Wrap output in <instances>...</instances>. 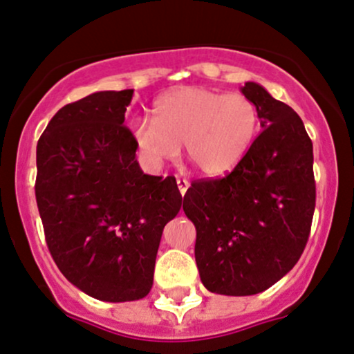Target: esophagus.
<instances>
[{
    "label": "esophagus",
    "instance_id": "1",
    "mask_svg": "<svg viewBox=\"0 0 354 354\" xmlns=\"http://www.w3.org/2000/svg\"><path fill=\"white\" fill-rule=\"evenodd\" d=\"M177 187H178V192H180L182 197H184L187 190H189V180H185V178H177Z\"/></svg>",
    "mask_w": 354,
    "mask_h": 354
}]
</instances>
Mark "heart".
I'll list each match as a JSON object with an SVG mask.
<instances>
[{
  "instance_id": "heart-1",
  "label": "heart",
  "mask_w": 354,
  "mask_h": 354,
  "mask_svg": "<svg viewBox=\"0 0 354 354\" xmlns=\"http://www.w3.org/2000/svg\"><path fill=\"white\" fill-rule=\"evenodd\" d=\"M260 115L243 94L180 87L153 104V120L132 126V139L149 169L159 170L185 153L207 177H222L240 165L255 142Z\"/></svg>"
}]
</instances>
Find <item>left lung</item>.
Returning <instances> with one entry per match:
<instances>
[{"label":"left lung","mask_w":354,"mask_h":354,"mask_svg":"<svg viewBox=\"0 0 354 354\" xmlns=\"http://www.w3.org/2000/svg\"><path fill=\"white\" fill-rule=\"evenodd\" d=\"M263 131L223 178L194 182L184 212L195 225V261L212 293L265 292L300 260L315 212L313 144L300 115L263 86L245 82Z\"/></svg>","instance_id":"obj_1"}]
</instances>
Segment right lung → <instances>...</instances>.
<instances>
[{"label":"right lung","mask_w":354,"mask_h":354,"mask_svg":"<svg viewBox=\"0 0 354 354\" xmlns=\"http://www.w3.org/2000/svg\"><path fill=\"white\" fill-rule=\"evenodd\" d=\"M134 89L99 91L54 114L37 140L36 202L57 268L101 301L147 297L165 223L182 195L142 172L122 126Z\"/></svg>","instance_id":"obj_1"}]
</instances>
